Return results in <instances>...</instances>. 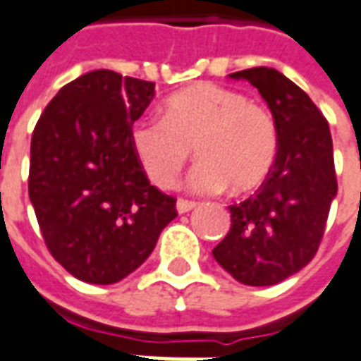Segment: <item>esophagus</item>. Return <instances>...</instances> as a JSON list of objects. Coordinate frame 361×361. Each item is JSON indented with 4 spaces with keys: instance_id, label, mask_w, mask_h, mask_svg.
<instances>
[{
    "instance_id": "34e87169",
    "label": "esophagus",
    "mask_w": 361,
    "mask_h": 361,
    "mask_svg": "<svg viewBox=\"0 0 361 361\" xmlns=\"http://www.w3.org/2000/svg\"><path fill=\"white\" fill-rule=\"evenodd\" d=\"M195 207H197V202L188 201V199H178V202H176V210H178L180 214H185L189 210H193Z\"/></svg>"
}]
</instances>
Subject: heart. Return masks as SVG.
I'll return each instance as SVG.
<instances>
[{"label": "heart", "mask_w": 361, "mask_h": 361, "mask_svg": "<svg viewBox=\"0 0 361 361\" xmlns=\"http://www.w3.org/2000/svg\"><path fill=\"white\" fill-rule=\"evenodd\" d=\"M135 159L160 189H172L193 147L199 162L189 185L199 193L258 188L276 164V122L264 106L241 92L201 82L173 93L162 105V118L135 122L130 133Z\"/></svg>", "instance_id": "obj_1"}]
</instances>
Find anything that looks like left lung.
<instances>
[{
  "instance_id": "8db88e82",
  "label": "left lung",
  "mask_w": 361,
  "mask_h": 361,
  "mask_svg": "<svg viewBox=\"0 0 361 361\" xmlns=\"http://www.w3.org/2000/svg\"><path fill=\"white\" fill-rule=\"evenodd\" d=\"M229 78L260 92L279 147L258 191L229 207L231 228L212 255L243 285L268 287L295 276L317 252L337 195L333 141L314 101L279 71L255 66Z\"/></svg>"
}]
</instances>
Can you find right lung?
<instances>
[{"label": "right lung", "mask_w": 361, "mask_h": 361, "mask_svg": "<svg viewBox=\"0 0 361 361\" xmlns=\"http://www.w3.org/2000/svg\"><path fill=\"white\" fill-rule=\"evenodd\" d=\"M154 84L92 71L51 99L32 133L28 195L63 268L93 285L118 283L153 252L178 216L147 180L130 141Z\"/></svg>", "instance_id": "add662e5"}]
</instances>
